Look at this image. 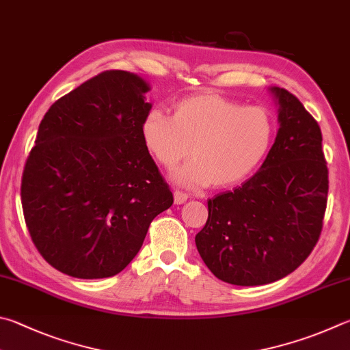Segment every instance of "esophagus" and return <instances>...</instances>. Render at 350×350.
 Here are the masks:
<instances>
[{"label":"esophagus","mask_w":350,"mask_h":350,"mask_svg":"<svg viewBox=\"0 0 350 350\" xmlns=\"http://www.w3.org/2000/svg\"><path fill=\"white\" fill-rule=\"evenodd\" d=\"M188 200V194L183 193V191H179V189H176L174 191V202L177 203V205H182V203H185Z\"/></svg>","instance_id":"34e87169"}]
</instances>
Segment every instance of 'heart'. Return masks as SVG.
Returning a JSON list of instances; mask_svg holds the SVG:
<instances>
[{
  "label": "heart",
  "mask_w": 350,
  "mask_h": 350,
  "mask_svg": "<svg viewBox=\"0 0 350 350\" xmlns=\"http://www.w3.org/2000/svg\"><path fill=\"white\" fill-rule=\"evenodd\" d=\"M145 147L165 168L194 154L173 173L183 187H232L247 179L269 153L274 119L262 107H243L219 94L176 104L174 116L153 109L141 125Z\"/></svg>",
  "instance_id": "1"
}]
</instances>
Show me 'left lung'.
<instances>
[{
    "instance_id": "obj_1",
    "label": "left lung",
    "mask_w": 350,
    "mask_h": 350,
    "mask_svg": "<svg viewBox=\"0 0 350 350\" xmlns=\"http://www.w3.org/2000/svg\"><path fill=\"white\" fill-rule=\"evenodd\" d=\"M278 131L262 167L243 185L208 200L196 246L221 282L260 286L294 272L319 241L327 203L321 130L294 94L269 87Z\"/></svg>"
}]
</instances>
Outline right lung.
<instances>
[{
	"label": "right lung",
	"mask_w": 350,
	"mask_h": 350,
	"mask_svg": "<svg viewBox=\"0 0 350 350\" xmlns=\"http://www.w3.org/2000/svg\"><path fill=\"white\" fill-rule=\"evenodd\" d=\"M139 75L110 70L50 107L25 162V225L46 262L70 277L105 278L141 250L173 193L141 135L153 104Z\"/></svg>",
	"instance_id": "1"
}]
</instances>
